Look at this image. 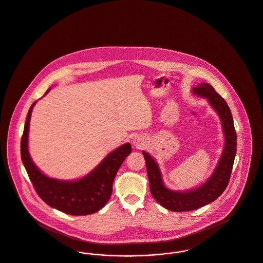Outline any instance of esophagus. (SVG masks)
Returning a JSON list of instances; mask_svg holds the SVG:
<instances>
[{
	"instance_id": "obj_1",
	"label": "esophagus",
	"mask_w": 263,
	"mask_h": 263,
	"mask_svg": "<svg viewBox=\"0 0 263 263\" xmlns=\"http://www.w3.org/2000/svg\"><path fill=\"white\" fill-rule=\"evenodd\" d=\"M134 145L137 147V148H142V146L144 145V140L142 139V138H140V137H138V138H136L135 140H134Z\"/></svg>"
}]
</instances>
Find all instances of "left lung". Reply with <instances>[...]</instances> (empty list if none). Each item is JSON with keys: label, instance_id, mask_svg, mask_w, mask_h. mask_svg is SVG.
Returning <instances> with one entry per match:
<instances>
[{"label": "left lung", "instance_id": "left-lung-1", "mask_svg": "<svg viewBox=\"0 0 263 263\" xmlns=\"http://www.w3.org/2000/svg\"><path fill=\"white\" fill-rule=\"evenodd\" d=\"M193 91L200 97L208 98L210 105L220 117L226 136L224 151L212 176L204 184L194 191L186 193L172 192L163 185L160 172L155 159L145 152L142 153L145 159L151 193L160 205L175 212L197 210L220 196L228 185L236 154V132L227 102L210 84H199L196 88H193Z\"/></svg>", "mask_w": 263, "mask_h": 263}]
</instances>
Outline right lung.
<instances>
[{"label": "right lung", "mask_w": 263, "mask_h": 263, "mask_svg": "<svg viewBox=\"0 0 263 263\" xmlns=\"http://www.w3.org/2000/svg\"><path fill=\"white\" fill-rule=\"evenodd\" d=\"M49 90H47L48 92ZM31 105L21 140V158L37 195L50 206L70 215H88L103 209L110 197L112 182L123 160L132 153L125 143L110 153L89 175L77 181H61L43 175L30 158L28 133L32 109Z\"/></svg>", "instance_id": "1"}]
</instances>
